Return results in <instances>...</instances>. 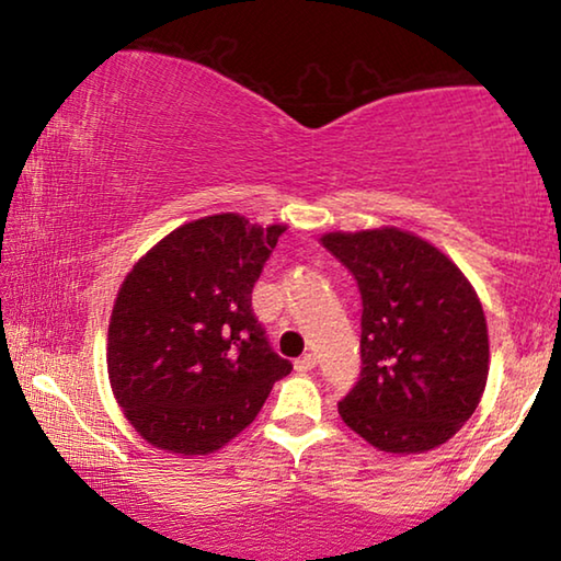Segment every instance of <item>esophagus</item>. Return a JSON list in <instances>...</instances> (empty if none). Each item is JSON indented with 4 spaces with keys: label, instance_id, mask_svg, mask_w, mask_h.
<instances>
[{
    "label": "esophagus",
    "instance_id": "34e87169",
    "mask_svg": "<svg viewBox=\"0 0 561 561\" xmlns=\"http://www.w3.org/2000/svg\"><path fill=\"white\" fill-rule=\"evenodd\" d=\"M317 366V356L314 354H304V356H299L297 360H294V368H297V371H311V368Z\"/></svg>",
    "mask_w": 561,
    "mask_h": 561
}]
</instances>
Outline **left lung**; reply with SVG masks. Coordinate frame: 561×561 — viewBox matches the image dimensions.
Here are the masks:
<instances>
[{
	"mask_svg": "<svg viewBox=\"0 0 561 561\" xmlns=\"http://www.w3.org/2000/svg\"><path fill=\"white\" fill-rule=\"evenodd\" d=\"M321 244L360 291V376L339 401L351 431L386 453L438 448L474 413L490 371L488 324L465 274L396 227Z\"/></svg>",
	"mask_w": 561,
	"mask_h": 561,
	"instance_id": "8db88e82",
	"label": "left lung"
}]
</instances>
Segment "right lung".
I'll use <instances>...</instances> for the list:
<instances>
[{
  "label": "right lung",
  "mask_w": 561,
  "mask_h": 561,
  "mask_svg": "<svg viewBox=\"0 0 561 561\" xmlns=\"http://www.w3.org/2000/svg\"><path fill=\"white\" fill-rule=\"evenodd\" d=\"M284 225L225 213L187 222L136 262L113 304L108 378L160 450L207 455L242 433L291 364L270 346L252 289Z\"/></svg>",
  "instance_id": "right-lung-1"
}]
</instances>
